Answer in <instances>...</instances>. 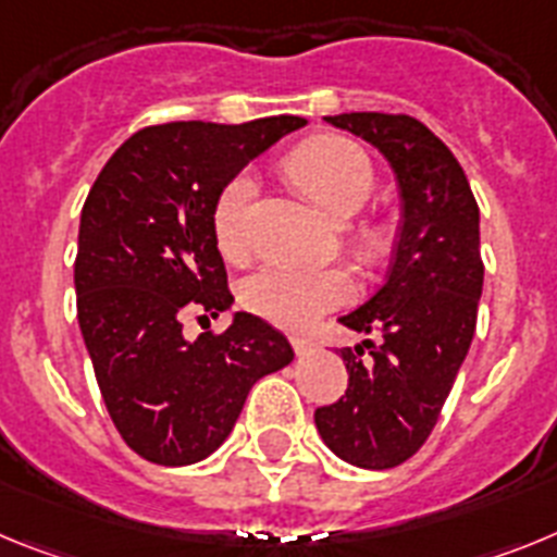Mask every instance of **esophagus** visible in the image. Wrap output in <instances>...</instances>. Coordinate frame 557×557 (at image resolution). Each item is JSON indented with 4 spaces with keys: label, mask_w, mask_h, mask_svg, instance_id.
Instances as JSON below:
<instances>
[{
    "label": "esophagus",
    "mask_w": 557,
    "mask_h": 557,
    "mask_svg": "<svg viewBox=\"0 0 557 557\" xmlns=\"http://www.w3.org/2000/svg\"><path fill=\"white\" fill-rule=\"evenodd\" d=\"M292 347L299 352V356H306V352L313 347V342L306 336H292Z\"/></svg>",
    "instance_id": "1"
}]
</instances>
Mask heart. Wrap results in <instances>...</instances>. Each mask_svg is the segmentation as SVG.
I'll return each mask as SVG.
<instances>
[{"mask_svg":"<svg viewBox=\"0 0 557 557\" xmlns=\"http://www.w3.org/2000/svg\"><path fill=\"white\" fill-rule=\"evenodd\" d=\"M285 173L294 185L313 198L319 210L333 221H347L364 207L372 190L370 157L345 137H313L285 157ZM258 198L251 173H238L226 182L212 207L215 244L226 258L244 255L249 240V215ZM352 283L338 269H297V265H263L240 285V302L251 313L288 331H302L325 311L345 306Z\"/></svg>","mask_w":557,"mask_h":557,"instance_id":"b5f03b06","label":"heart"}]
</instances>
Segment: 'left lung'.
Returning <instances> with one entry per match:
<instances>
[{
  "label": "left lung",
  "instance_id": "obj_1",
  "mask_svg": "<svg viewBox=\"0 0 557 557\" xmlns=\"http://www.w3.org/2000/svg\"><path fill=\"white\" fill-rule=\"evenodd\" d=\"M325 120L384 153L404 201L389 277L338 319L350 331L381 333V342L342 347L345 395L313 412L336 457L384 471L429 440L471 347L485 277L480 207L454 153L420 120L381 111Z\"/></svg>",
  "mask_w": 557,
  "mask_h": 557
}]
</instances>
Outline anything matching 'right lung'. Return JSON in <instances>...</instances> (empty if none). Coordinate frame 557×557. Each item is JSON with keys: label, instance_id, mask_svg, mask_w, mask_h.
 Wrapping results in <instances>:
<instances>
[{"label": "right lung", "instance_id": "right-lung-1", "mask_svg": "<svg viewBox=\"0 0 557 557\" xmlns=\"http://www.w3.org/2000/svg\"><path fill=\"white\" fill-rule=\"evenodd\" d=\"M306 120L164 123L132 134L95 178L77 232V322L125 446L190 466L230 437L246 395L294 359L265 319L185 338L182 322L232 306L212 207L230 178Z\"/></svg>", "mask_w": 557, "mask_h": 557}]
</instances>
